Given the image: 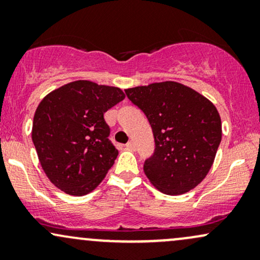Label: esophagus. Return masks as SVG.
Segmentation results:
<instances>
[{
	"label": "esophagus",
	"mask_w": 260,
	"mask_h": 260,
	"mask_svg": "<svg viewBox=\"0 0 260 260\" xmlns=\"http://www.w3.org/2000/svg\"><path fill=\"white\" fill-rule=\"evenodd\" d=\"M126 148H127V149H129V150L134 151V150H136V144H134L133 142H128L127 144H126Z\"/></svg>",
	"instance_id": "1"
}]
</instances>
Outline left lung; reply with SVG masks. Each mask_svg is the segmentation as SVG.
<instances>
[{"mask_svg": "<svg viewBox=\"0 0 260 260\" xmlns=\"http://www.w3.org/2000/svg\"><path fill=\"white\" fill-rule=\"evenodd\" d=\"M147 116L155 139L144 172L161 193L180 196L198 186L213 166L221 142V118L215 105L181 83H151L126 89Z\"/></svg>", "mask_w": 260, "mask_h": 260, "instance_id": "8db88e82", "label": "left lung"}]
</instances>
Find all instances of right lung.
<instances>
[{
    "mask_svg": "<svg viewBox=\"0 0 260 260\" xmlns=\"http://www.w3.org/2000/svg\"><path fill=\"white\" fill-rule=\"evenodd\" d=\"M126 98L120 88L76 80L40 101L31 139L45 175L70 196H85L105 178L118 150L104 113Z\"/></svg>",
    "mask_w": 260,
    "mask_h": 260,
    "instance_id": "obj_1",
    "label": "right lung"
}]
</instances>
